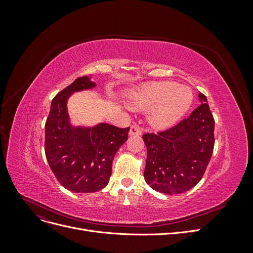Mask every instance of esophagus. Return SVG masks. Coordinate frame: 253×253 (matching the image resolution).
Wrapping results in <instances>:
<instances>
[{"instance_id": "esophagus-1", "label": "esophagus", "mask_w": 253, "mask_h": 253, "mask_svg": "<svg viewBox=\"0 0 253 253\" xmlns=\"http://www.w3.org/2000/svg\"><path fill=\"white\" fill-rule=\"evenodd\" d=\"M129 136H139L141 135V128L138 125H133L131 126V129H129Z\"/></svg>"}]
</instances>
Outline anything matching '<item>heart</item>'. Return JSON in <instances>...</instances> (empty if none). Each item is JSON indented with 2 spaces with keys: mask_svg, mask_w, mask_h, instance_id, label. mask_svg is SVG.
I'll use <instances>...</instances> for the list:
<instances>
[{
  "mask_svg": "<svg viewBox=\"0 0 253 253\" xmlns=\"http://www.w3.org/2000/svg\"><path fill=\"white\" fill-rule=\"evenodd\" d=\"M193 102L192 89L177 83L152 82L132 94L129 105L136 109H153L150 125L158 129L171 127L181 119Z\"/></svg>",
  "mask_w": 253,
  "mask_h": 253,
  "instance_id": "1",
  "label": "heart"
}]
</instances>
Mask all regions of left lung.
Segmentation results:
<instances>
[{
	"instance_id": "1",
	"label": "left lung",
	"mask_w": 253,
	"mask_h": 253,
	"mask_svg": "<svg viewBox=\"0 0 253 253\" xmlns=\"http://www.w3.org/2000/svg\"><path fill=\"white\" fill-rule=\"evenodd\" d=\"M200 106L190 117L157 134L142 136L148 150L144 179L155 191L180 194L200 181L214 148V118L200 93Z\"/></svg>"
}]
</instances>
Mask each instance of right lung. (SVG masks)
<instances>
[{
  "mask_svg": "<svg viewBox=\"0 0 253 253\" xmlns=\"http://www.w3.org/2000/svg\"><path fill=\"white\" fill-rule=\"evenodd\" d=\"M96 83L87 76L76 79L52 99L45 124V155L52 173L65 189L91 193L109 183L116 152L127 139L129 127L109 124L93 127L74 126L67 100L75 91L90 89Z\"/></svg>",
  "mask_w": 253,
  "mask_h": 253,
  "instance_id": "right-lung-1",
  "label": "right lung"
}]
</instances>
